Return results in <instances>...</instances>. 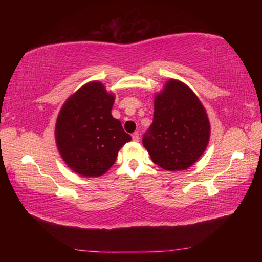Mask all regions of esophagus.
<instances>
[{
  "label": "esophagus",
  "instance_id": "esophagus-1",
  "mask_svg": "<svg viewBox=\"0 0 262 262\" xmlns=\"http://www.w3.org/2000/svg\"><path fill=\"white\" fill-rule=\"evenodd\" d=\"M132 137H133V141H135V142H139V140H140V134H139V132H135V133H133Z\"/></svg>",
  "mask_w": 262,
  "mask_h": 262
}]
</instances>
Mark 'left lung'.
Wrapping results in <instances>:
<instances>
[{
	"label": "left lung",
	"mask_w": 262,
	"mask_h": 262,
	"mask_svg": "<svg viewBox=\"0 0 262 262\" xmlns=\"http://www.w3.org/2000/svg\"><path fill=\"white\" fill-rule=\"evenodd\" d=\"M210 125L201 101L176 79L155 98L154 120L144 133V148L152 162L167 171L186 170L205 152Z\"/></svg>",
	"instance_id": "left-lung-1"
}]
</instances>
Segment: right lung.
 <instances>
[{"mask_svg":"<svg viewBox=\"0 0 262 262\" xmlns=\"http://www.w3.org/2000/svg\"><path fill=\"white\" fill-rule=\"evenodd\" d=\"M114 96L99 82L82 86L62 106L55 127L57 149L67 165L84 177H99L115 163L132 136L112 117Z\"/></svg>","mask_w":262,"mask_h":262,"instance_id":"right-lung-1","label":"right lung"}]
</instances>
